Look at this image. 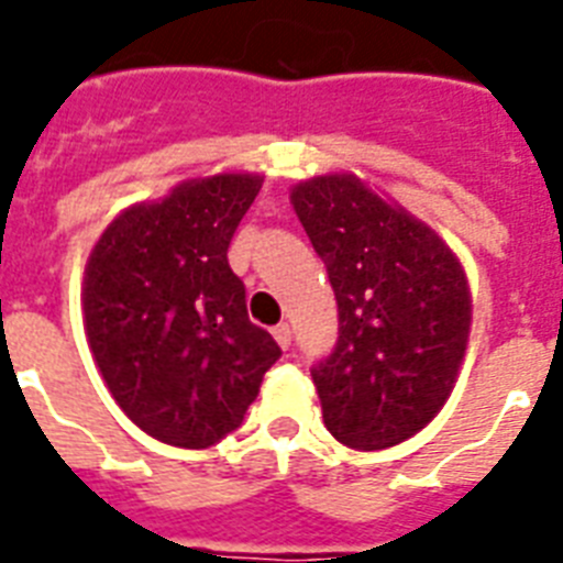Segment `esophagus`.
I'll return each instance as SVG.
<instances>
[{
	"mask_svg": "<svg viewBox=\"0 0 563 563\" xmlns=\"http://www.w3.org/2000/svg\"><path fill=\"white\" fill-rule=\"evenodd\" d=\"M272 333H274V339H277V344H280L283 351H289V347H291V327L289 324H277Z\"/></svg>",
	"mask_w": 563,
	"mask_h": 563,
	"instance_id": "obj_1",
	"label": "esophagus"
}]
</instances>
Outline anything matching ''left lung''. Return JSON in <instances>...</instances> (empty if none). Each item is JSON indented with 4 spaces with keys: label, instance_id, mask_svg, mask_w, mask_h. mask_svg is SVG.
Listing matches in <instances>:
<instances>
[{
    "label": "left lung",
    "instance_id": "left-lung-1",
    "mask_svg": "<svg viewBox=\"0 0 563 563\" xmlns=\"http://www.w3.org/2000/svg\"><path fill=\"white\" fill-rule=\"evenodd\" d=\"M330 274L339 342L312 365L324 423L353 450L411 438L450 397L471 333V291L441 239L353 175L291 189Z\"/></svg>",
    "mask_w": 563,
    "mask_h": 563
}]
</instances>
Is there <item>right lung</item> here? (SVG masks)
Here are the masks:
<instances>
[{"mask_svg":"<svg viewBox=\"0 0 563 563\" xmlns=\"http://www.w3.org/2000/svg\"><path fill=\"white\" fill-rule=\"evenodd\" d=\"M260 192L254 175H216L136 203L96 242L84 321L113 400L152 438L203 450L242 423L280 360L251 324L230 239Z\"/></svg>","mask_w":563,"mask_h":563,"instance_id":"1","label":"right lung"}]
</instances>
